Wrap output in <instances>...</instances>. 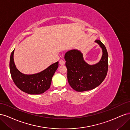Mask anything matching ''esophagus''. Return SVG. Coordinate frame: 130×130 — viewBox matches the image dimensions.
I'll return each instance as SVG.
<instances>
[{"label": "esophagus", "mask_w": 130, "mask_h": 130, "mask_svg": "<svg viewBox=\"0 0 130 130\" xmlns=\"http://www.w3.org/2000/svg\"><path fill=\"white\" fill-rule=\"evenodd\" d=\"M59 63H60V64H61V65H64L65 64V62L64 61L60 60V61H59Z\"/></svg>", "instance_id": "1"}]
</instances>
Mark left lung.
Wrapping results in <instances>:
<instances>
[{
  "label": "left lung",
  "instance_id": "8db88e82",
  "mask_svg": "<svg viewBox=\"0 0 130 130\" xmlns=\"http://www.w3.org/2000/svg\"><path fill=\"white\" fill-rule=\"evenodd\" d=\"M95 42L99 45L103 52L100 60L96 64H88L84 60L83 54L78 50H70L65 54L68 83L77 92L87 91L97 87L107 75L108 67L107 50L100 41L95 40Z\"/></svg>",
  "mask_w": 130,
  "mask_h": 130
}]
</instances>
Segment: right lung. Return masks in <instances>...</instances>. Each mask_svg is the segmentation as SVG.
<instances>
[{
  "label": "right lung",
  "instance_id": "right-lung-1",
  "mask_svg": "<svg viewBox=\"0 0 130 130\" xmlns=\"http://www.w3.org/2000/svg\"><path fill=\"white\" fill-rule=\"evenodd\" d=\"M14 50L10 60V70L12 78L17 87L22 91L29 94L37 95L48 90L52 79L58 67V62L52 64L43 71L34 74H24L16 68L13 58Z\"/></svg>",
  "mask_w": 130,
  "mask_h": 130
}]
</instances>
